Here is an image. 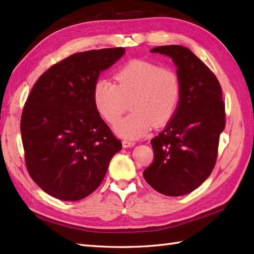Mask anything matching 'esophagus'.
<instances>
[{
  "label": "esophagus",
  "instance_id": "1",
  "mask_svg": "<svg viewBox=\"0 0 254 254\" xmlns=\"http://www.w3.org/2000/svg\"><path fill=\"white\" fill-rule=\"evenodd\" d=\"M135 145V142L134 141H131V139H123L122 141V146L124 148H127V147H132Z\"/></svg>",
  "mask_w": 254,
  "mask_h": 254
}]
</instances>
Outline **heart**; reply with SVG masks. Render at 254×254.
I'll list each match as a JSON object with an SVG mask.
<instances>
[{
    "label": "heart",
    "mask_w": 254,
    "mask_h": 254,
    "mask_svg": "<svg viewBox=\"0 0 254 254\" xmlns=\"http://www.w3.org/2000/svg\"><path fill=\"white\" fill-rule=\"evenodd\" d=\"M116 83L100 78L93 88L96 110L108 123H116L128 109L132 112L119 122L116 131L127 138H138L152 124L163 127L176 115L182 94L181 78L175 69L153 62L132 60L118 69Z\"/></svg>",
    "instance_id": "1"
}]
</instances>
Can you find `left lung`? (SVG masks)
<instances>
[{
  "mask_svg": "<svg viewBox=\"0 0 254 254\" xmlns=\"http://www.w3.org/2000/svg\"><path fill=\"white\" fill-rule=\"evenodd\" d=\"M152 52L172 58L182 94L174 118L150 141L154 160L143 176L157 192L180 196L195 190L212 174L226 126L225 102L217 77L190 49L172 45Z\"/></svg>",
  "mask_w": 254,
  "mask_h": 254,
  "instance_id": "1",
  "label": "left lung"
}]
</instances>
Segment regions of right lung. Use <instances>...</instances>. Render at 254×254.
Instances as JSON below:
<instances>
[{"instance_id":"1","label":"right lung","mask_w":254,"mask_h":254,"mask_svg":"<svg viewBox=\"0 0 254 254\" xmlns=\"http://www.w3.org/2000/svg\"><path fill=\"white\" fill-rule=\"evenodd\" d=\"M124 48L74 53L38 78L27 98L20 133L28 174L51 196L77 201L104 180L122 143L102 120L93 101L99 74Z\"/></svg>"}]
</instances>
